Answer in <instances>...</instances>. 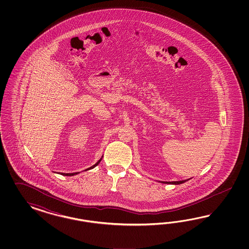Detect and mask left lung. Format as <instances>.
<instances>
[{"label":"left lung","mask_w":249,"mask_h":249,"mask_svg":"<svg viewBox=\"0 0 249 249\" xmlns=\"http://www.w3.org/2000/svg\"><path fill=\"white\" fill-rule=\"evenodd\" d=\"M186 181H187V180L178 181H161V182H163V183H170V184H181V183H183V182H185Z\"/></svg>","instance_id":"8db88e82"}]
</instances>
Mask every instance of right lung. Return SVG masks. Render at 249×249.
I'll use <instances>...</instances> for the list:
<instances>
[{"instance_id": "obj_1", "label": "right lung", "mask_w": 249, "mask_h": 249, "mask_svg": "<svg viewBox=\"0 0 249 249\" xmlns=\"http://www.w3.org/2000/svg\"><path fill=\"white\" fill-rule=\"evenodd\" d=\"M100 160H101V159H100V160H98V162H97V163H96V164H94V165L91 166L90 168H89V169H87V171H88V170H91V169H93V168H94V167H96V166L98 165V163H99V162H100ZM78 174V173H74V174H62V173H61V174H62V175H67V176H72V175H75V174Z\"/></svg>"}]
</instances>
